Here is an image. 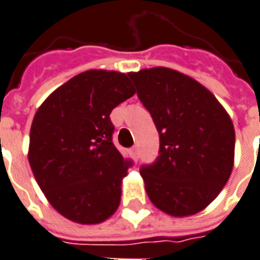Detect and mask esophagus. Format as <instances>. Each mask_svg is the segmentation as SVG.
Instances as JSON below:
<instances>
[{
	"label": "esophagus",
	"mask_w": 260,
	"mask_h": 260,
	"mask_svg": "<svg viewBox=\"0 0 260 260\" xmlns=\"http://www.w3.org/2000/svg\"><path fill=\"white\" fill-rule=\"evenodd\" d=\"M132 155H133V158L136 159V160H137V159L140 158V152H138V147H137V145H134V147H133V148H132Z\"/></svg>",
	"instance_id": "34e87169"
}]
</instances>
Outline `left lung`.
Returning a JSON list of instances; mask_svg holds the SVG:
<instances>
[{
  "instance_id": "1",
  "label": "left lung",
  "mask_w": 260,
  "mask_h": 260,
  "mask_svg": "<svg viewBox=\"0 0 260 260\" xmlns=\"http://www.w3.org/2000/svg\"><path fill=\"white\" fill-rule=\"evenodd\" d=\"M128 76L159 133V156L140 170L149 200L174 217L195 215L219 195L234 166L230 116L208 88L177 70Z\"/></svg>"
}]
</instances>
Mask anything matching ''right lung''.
Instances as JSON below:
<instances>
[{
	"label": "right lung",
	"instance_id": "obj_1",
	"mask_svg": "<svg viewBox=\"0 0 260 260\" xmlns=\"http://www.w3.org/2000/svg\"><path fill=\"white\" fill-rule=\"evenodd\" d=\"M134 92L128 75L87 70L58 87L36 112L30 168L45 198L66 219L98 224L116 212L132 162L112 143L109 115Z\"/></svg>",
	"mask_w": 260,
	"mask_h": 260
}]
</instances>
